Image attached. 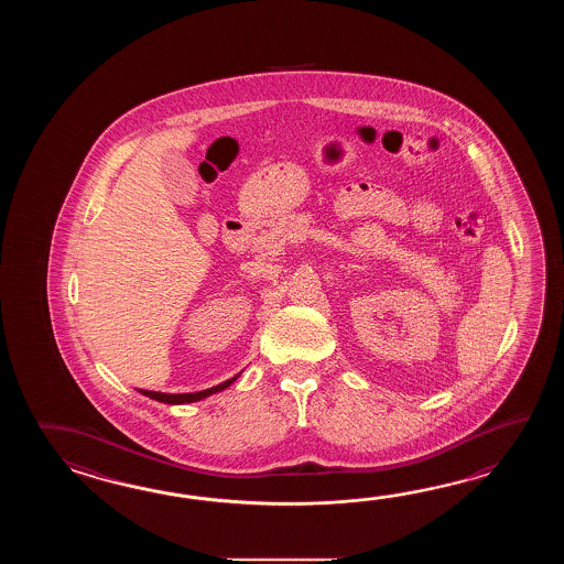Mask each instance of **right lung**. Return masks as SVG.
Segmentation results:
<instances>
[{
  "label": "right lung",
  "mask_w": 564,
  "mask_h": 564,
  "mask_svg": "<svg viewBox=\"0 0 564 564\" xmlns=\"http://www.w3.org/2000/svg\"><path fill=\"white\" fill-rule=\"evenodd\" d=\"M238 377H240V375L231 377L229 381H224V383L217 384V387H212V389L199 391V393H180V395H171V393H156V391H144V389H139V391H141L143 395L155 399V401H161V403H169V405H181V403H193V401H199V399H205V397L214 395V393H217V391H224V389L234 383Z\"/></svg>",
  "instance_id": "1"
}]
</instances>
